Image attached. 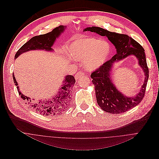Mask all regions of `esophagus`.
Listing matches in <instances>:
<instances>
[{"label":"esophagus","instance_id":"obj_1","mask_svg":"<svg viewBox=\"0 0 159 159\" xmlns=\"http://www.w3.org/2000/svg\"><path fill=\"white\" fill-rule=\"evenodd\" d=\"M84 75V72L83 71H78V73L76 74L75 75V79L78 80L79 78H81V76H83Z\"/></svg>","mask_w":159,"mask_h":159}]
</instances>
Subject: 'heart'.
Segmentation results:
<instances>
[{
    "mask_svg": "<svg viewBox=\"0 0 159 159\" xmlns=\"http://www.w3.org/2000/svg\"><path fill=\"white\" fill-rule=\"evenodd\" d=\"M109 43L95 38H81L66 46V52L76 60H83L84 68L88 71L99 68L106 61L110 54Z\"/></svg>",
    "mask_w": 159,
    "mask_h": 159,
    "instance_id": "obj_1",
    "label": "heart"
}]
</instances>
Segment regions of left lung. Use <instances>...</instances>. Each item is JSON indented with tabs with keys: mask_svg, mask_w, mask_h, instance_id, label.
<instances>
[{
	"mask_svg": "<svg viewBox=\"0 0 159 159\" xmlns=\"http://www.w3.org/2000/svg\"><path fill=\"white\" fill-rule=\"evenodd\" d=\"M84 31L95 32L102 36L107 37L117 50V54L111 59L105 62L91 74L92 83L95 85L96 99L99 107L106 112L119 114L137 106L145 95L149 73L145 50L142 46L127 34L111 32L99 27H88ZM131 55H134L138 59L139 64L143 70L146 78L141 90L135 97H127L121 94L110 79V71L114 62Z\"/></svg>",
	"mask_w": 159,
	"mask_h": 159,
	"instance_id": "obj_1",
	"label": "left lung"
}]
</instances>
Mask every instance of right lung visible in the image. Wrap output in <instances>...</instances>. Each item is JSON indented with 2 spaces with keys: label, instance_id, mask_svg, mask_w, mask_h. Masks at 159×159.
<instances>
[{
  "label": "right lung",
  "instance_id": "obj_1",
  "mask_svg": "<svg viewBox=\"0 0 159 159\" xmlns=\"http://www.w3.org/2000/svg\"><path fill=\"white\" fill-rule=\"evenodd\" d=\"M65 28L66 26H60L55 28L52 32L45 34L34 36L17 51L14 58L16 59L22 53L30 50H44L46 51H52L53 49L52 48V46L54 44L56 38H58L61 34L64 31ZM12 78L14 84L17 86V81L14 74H12ZM64 80V81L58 91V93L53 96V98L50 100L46 99L45 101H40L38 102H32L30 100V98L23 95L19 91L18 86L16 88L21 98L25 101H28L31 107L34 109L36 112L43 115H56L64 110V108H65L70 102L71 89L75 82L74 77L71 75L65 76Z\"/></svg>",
  "mask_w": 159,
  "mask_h": 159
}]
</instances>
